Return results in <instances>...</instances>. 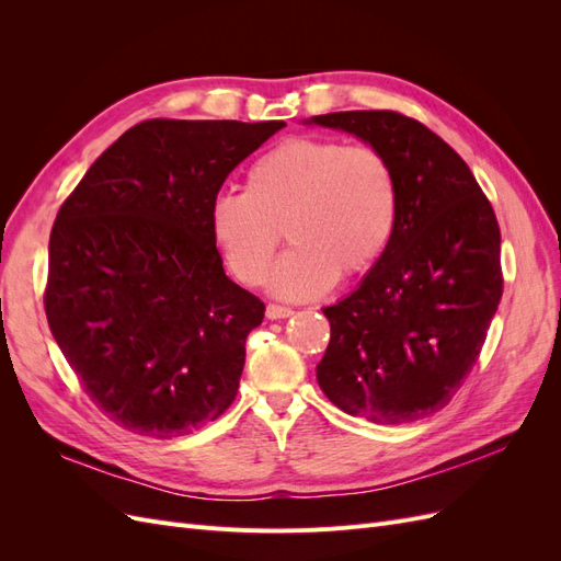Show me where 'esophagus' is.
I'll list each match as a JSON object with an SVG mask.
<instances>
[{"label":"esophagus","mask_w":561,"mask_h":561,"mask_svg":"<svg viewBox=\"0 0 561 561\" xmlns=\"http://www.w3.org/2000/svg\"><path fill=\"white\" fill-rule=\"evenodd\" d=\"M293 313H295L293 309L280 307V304H268V307H266V318L268 320H280V318H287V316H293Z\"/></svg>","instance_id":"obj_1"}]
</instances>
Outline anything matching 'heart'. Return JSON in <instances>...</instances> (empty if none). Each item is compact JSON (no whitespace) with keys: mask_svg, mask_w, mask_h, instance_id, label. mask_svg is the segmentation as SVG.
<instances>
[{"mask_svg":"<svg viewBox=\"0 0 561 561\" xmlns=\"http://www.w3.org/2000/svg\"><path fill=\"white\" fill-rule=\"evenodd\" d=\"M398 217L393 168L375 147L293 138L250 165L245 194H219L210 236L231 274L260 285L280 243H293L271 276L285 299L318 297L367 271Z\"/></svg>","mask_w":561,"mask_h":561,"instance_id":"b5f03b06","label":"heart"}]
</instances>
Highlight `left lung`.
Here are the masks:
<instances>
[{
    "mask_svg": "<svg viewBox=\"0 0 561 561\" xmlns=\"http://www.w3.org/2000/svg\"><path fill=\"white\" fill-rule=\"evenodd\" d=\"M313 124L358 135L398 182L396 229L346 299L325 307L316 367L339 410L396 426L449 404L478 363L503 295L501 229L468 163L393 110L332 112Z\"/></svg>",
    "mask_w": 561,
    "mask_h": 561,
    "instance_id": "left-lung-1",
    "label": "left lung"
}]
</instances>
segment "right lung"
Returning a JSON list of instances; mask_svg holds the SVG:
<instances>
[{
    "instance_id": "obj_1",
    "label": "right lung",
    "mask_w": 561,
    "mask_h": 561,
    "mask_svg": "<svg viewBox=\"0 0 561 561\" xmlns=\"http://www.w3.org/2000/svg\"><path fill=\"white\" fill-rule=\"evenodd\" d=\"M283 122L147 118L95 159L48 241L44 309L79 383L159 439L222 416L264 301L227 278L210 206Z\"/></svg>"
}]
</instances>
